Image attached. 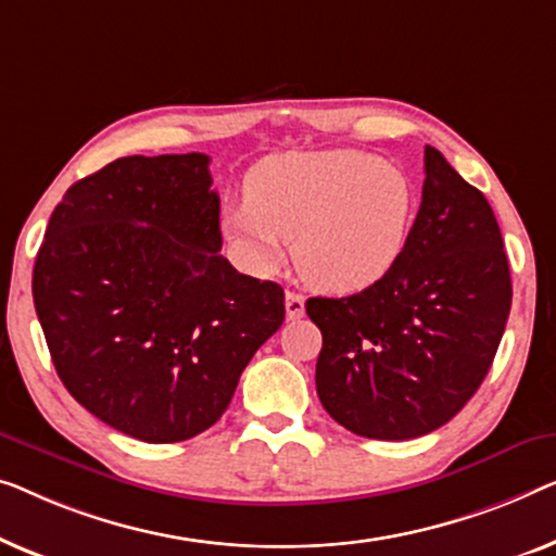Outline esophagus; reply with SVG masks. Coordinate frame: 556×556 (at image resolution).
Masks as SVG:
<instances>
[{
  "mask_svg": "<svg viewBox=\"0 0 556 556\" xmlns=\"http://www.w3.org/2000/svg\"><path fill=\"white\" fill-rule=\"evenodd\" d=\"M285 307H287V319H300L304 315V296L300 292H287Z\"/></svg>",
  "mask_w": 556,
  "mask_h": 556,
  "instance_id": "34e87169",
  "label": "esophagus"
}]
</instances>
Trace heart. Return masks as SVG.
<instances>
[{"label": "heart", "instance_id": "b5f03b06", "mask_svg": "<svg viewBox=\"0 0 556 556\" xmlns=\"http://www.w3.org/2000/svg\"><path fill=\"white\" fill-rule=\"evenodd\" d=\"M416 186L380 155L332 148L269 155L247 176V201L224 231L247 269L264 275L294 241V267L327 294H359L393 275L416 224Z\"/></svg>", "mask_w": 556, "mask_h": 556}]
</instances>
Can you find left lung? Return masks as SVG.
Returning <instances> with one entry per match:
<instances>
[{
	"instance_id": "left-lung-1",
	"label": "left lung",
	"mask_w": 556,
	"mask_h": 556,
	"mask_svg": "<svg viewBox=\"0 0 556 556\" xmlns=\"http://www.w3.org/2000/svg\"><path fill=\"white\" fill-rule=\"evenodd\" d=\"M317 395L348 431L408 441L456 416L486 378L511 309L509 260L486 197L426 146L424 199L393 275L312 296Z\"/></svg>"
}]
</instances>
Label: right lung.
Wrapping results in <instances>:
<instances>
[{"mask_svg":"<svg viewBox=\"0 0 556 556\" xmlns=\"http://www.w3.org/2000/svg\"><path fill=\"white\" fill-rule=\"evenodd\" d=\"M208 155H128L52 211L33 296L70 395L146 443L199 435L285 323V289L222 254Z\"/></svg>","mask_w":556,"mask_h":556,"instance_id":"add662e5","label":"right lung"}]
</instances>
